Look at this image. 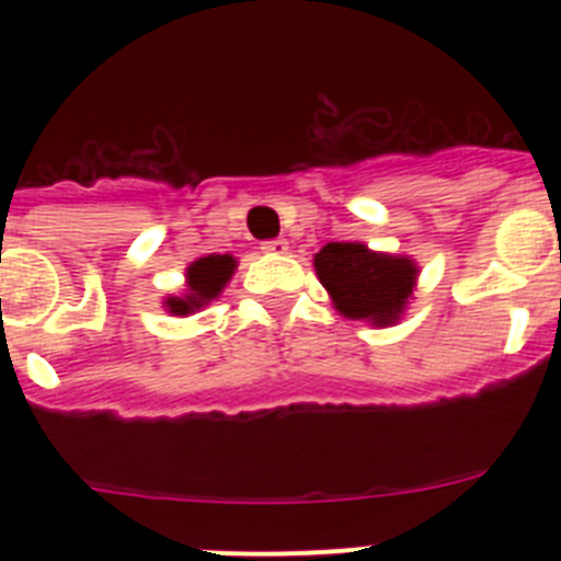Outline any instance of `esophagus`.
Listing matches in <instances>:
<instances>
[{
	"label": "esophagus",
	"mask_w": 561,
	"mask_h": 561,
	"mask_svg": "<svg viewBox=\"0 0 561 561\" xmlns=\"http://www.w3.org/2000/svg\"><path fill=\"white\" fill-rule=\"evenodd\" d=\"M261 250H264L266 255H286V252H289V241H286V238H272V241H264V244H261Z\"/></svg>",
	"instance_id": "esophagus-1"
}]
</instances>
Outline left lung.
<instances>
[{
    "mask_svg": "<svg viewBox=\"0 0 561 561\" xmlns=\"http://www.w3.org/2000/svg\"><path fill=\"white\" fill-rule=\"evenodd\" d=\"M320 284L342 317L393 325L413 297L419 266L408 255L374 252L356 241H331L314 255Z\"/></svg>",
    "mask_w": 561,
    "mask_h": 561,
    "instance_id": "obj_1",
    "label": "left lung"
}]
</instances>
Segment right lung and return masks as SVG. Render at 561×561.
I'll return each mask as SVG.
<instances>
[{"instance_id":"1","label":"right lung","mask_w":561,"mask_h":561,"mask_svg":"<svg viewBox=\"0 0 561 561\" xmlns=\"http://www.w3.org/2000/svg\"><path fill=\"white\" fill-rule=\"evenodd\" d=\"M232 272H236V257L232 255H205L196 257L185 272V295L182 297H165V309L176 317L193 314L202 306L221 295L227 284H230Z\"/></svg>"}]
</instances>
